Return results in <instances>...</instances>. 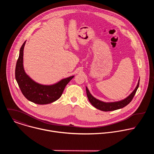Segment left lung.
<instances>
[{"label": "left lung", "mask_w": 154, "mask_h": 154, "mask_svg": "<svg viewBox=\"0 0 154 154\" xmlns=\"http://www.w3.org/2000/svg\"><path fill=\"white\" fill-rule=\"evenodd\" d=\"M139 84H140V80H138V84L135 88V89L134 90L132 93H131L128 96H127L125 99L119 101H117V102H105L101 101L100 100L97 99L94 96H93L86 86V91L88 99L89 101L92 104V105H93L96 108L100 109L101 111L109 112V111L116 110V109L122 108L125 106L126 105H127L131 101V100L133 99L137 91V89L139 87Z\"/></svg>", "instance_id": "8db88e82"}]
</instances>
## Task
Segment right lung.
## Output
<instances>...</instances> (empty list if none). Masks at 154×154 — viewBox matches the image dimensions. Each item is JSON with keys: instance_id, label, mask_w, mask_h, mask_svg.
Returning <instances> with one entry per match:
<instances>
[{"instance_id": "1", "label": "right lung", "mask_w": 154, "mask_h": 154, "mask_svg": "<svg viewBox=\"0 0 154 154\" xmlns=\"http://www.w3.org/2000/svg\"><path fill=\"white\" fill-rule=\"evenodd\" d=\"M26 41L22 45L17 59L15 77L22 93L30 102L39 105L52 103L62 95L66 85L74 77V75L63 79L58 82L50 85H42L35 82L25 72L23 65L24 48Z\"/></svg>"}]
</instances>
